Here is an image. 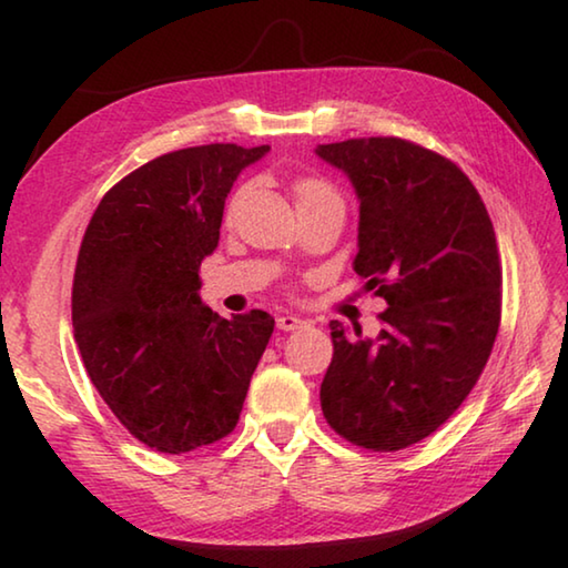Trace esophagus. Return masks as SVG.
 I'll return each mask as SVG.
<instances>
[{
	"label": "esophagus",
	"mask_w": 568,
	"mask_h": 568,
	"mask_svg": "<svg viewBox=\"0 0 568 568\" xmlns=\"http://www.w3.org/2000/svg\"><path fill=\"white\" fill-rule=\"evenodd\" d=\"M277 328H281V331H301V328H307V325H311V323H307L305 318H301V315H277Z\"/></svg>",
	"instance_id": "1"
}]
</instances>
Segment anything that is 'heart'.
<instances>
[{
	"label": "heart",
	"instance_id": "obj_1",
	"mask_svg": "<svg viewBox=\"0 0 568 568\" xmlns=\"http://www.w3.org/2000/svg\"><path fill=\"white\" fill-rule=\"evenodd\" d=\"M293 195H295V205H307V203H315V200H338L335 197V192L325 185L321 180H297L293 185Z\"/></svg>",
	"mask_w": 568,
	"mask_h": 568
}]
</instances>
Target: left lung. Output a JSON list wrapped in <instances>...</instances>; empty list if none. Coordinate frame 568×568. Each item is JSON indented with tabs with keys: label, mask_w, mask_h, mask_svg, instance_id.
<instances>
[{
	"label": "left lung",
	"mask_w": 568,
	"mask_h": 568,
	"mask_svg": "<svg viewBox=\"0 0 568 568\" xmlns=\"http://www.w3.org/2000/svg\"><path fill=\"white\" fill-rule=\"evenodd\" d=\"M358 197L353 271L388 303L376 341L331 321L321 408L351 444L400 450L454 416L491 355L501 263L484 200L454 162L398 138L318 145Z\"/></svg>",
	"instance_id": "1"
}]
</instances>
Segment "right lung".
<instances>
[{
  "instance_id": "1",
  "label": "right lung",
  "mask_w": 568,
  "mask_h": 568,
  "mask_svg": "<svg viewBox=\"0 0 568 568\" xmlns=\"http://www.w3.org/2000/svg\"><path fill=\"white\" fill-rule=\"evenodd\" d=\"M267 152L203 145L150 160L102 197L84 233L77 348L122 426L162 454L215 444L237 426L273 335L265 311L223 318L200 297L230 187Z\"/></svg>"
}]
</instances>
